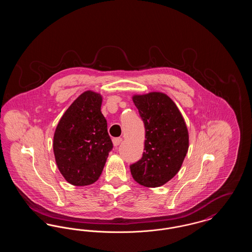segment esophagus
I'll return each mask as SVG.
<instances>
[{
    "instance_id": "esophagus-1",
    "label": "esophagus",
    "mask_w": 252,
    "mask_h": 252,
    "mask_svg": "<svg viewBox=\"0 0 252 252\" xmlns=\"http://www.w3.org/2000/svg\"><path fill=\"white\" fill-rule=\"evenodd\" d=\"M122 141H123L122 138H114V139L112 140L113 145H114V146H118V145L122 143Z\"/></svg>"
}]
</instances>
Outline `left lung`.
I'll return each mask as SVG.
<instances>
[{
	"instance_id": "1",
	"label": "left lung",
	"mask_w": 252,
	"mask_h": 252,
	"mask_svg": "<svg viewBox=\"0 0 252 252\" xmlns=\"http://www.w3.org/2000/svg\"><path fill=\"white\" fill-rule=\"evenodd\" d=\"M145 128L144 152L130 165L132 177L144 187H159L180 171L189 135L180 109L169 96L149 93L133 96Z\"/></svg>"
}]
</instances>
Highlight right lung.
Listing matches in <instances>:
<instances>
[{
  "label": "right lung",
  "instance_id": "add662e5",
  "mask_svg": "<svg viewBox=\"0 0 252 252\" xmlns=\"http://www.w3.org/2000/svg\"><path fill=\"white\" fill-rule=\"evenodd\" d=\"M101 105L99 94L85 92L65 111L55 131L57 165L64 179L74 186L94 183L113 147Z\"/></svg>",
  "mask_w": 252,
  "mask_h": 252
}]
</instances>
